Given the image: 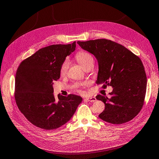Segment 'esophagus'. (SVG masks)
<instances>
[{"instance_id": "obj_1", "label": "esophagus", "mask_w": 159, "mask_h": 159, "mask_svg": "<svg viewBox=\"0 0 159 159\" xmlns=\"http://www.w3.org/2000/svg\"><path fill=\"white\" fill-rule=\"evenodd\" d=\"M84 100L88 101V102H94L96 101V98L95 97H91V98H86L84 99Z\"/></svg>"}]
</instances>
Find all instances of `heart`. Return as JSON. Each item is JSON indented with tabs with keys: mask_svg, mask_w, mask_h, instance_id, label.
<instances>
[{
	"mask_svg": "<svg viewBox=\"0 0 159 159\" xmlns=\"http://www.w3.org/2000/svg\"><path fill=\"white\" fill-rule=\"evenodd\" d=\"M75 58L76 61L79 62V64L82 66L83 68H85L88 65H89L91 64H93L94 62L93 57L91 55V54L84 51H81L77 53L75 56ZM68 66H69V62L68 60H65L63 61L60 68V73L61 75H65L68 70Z\"/></svg>",
	"mask_w": 159,
	"mask_h": 159,
	"instance_id": "obj_1",
	"label": "heart"
}]
</instances>
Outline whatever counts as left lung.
I'll return each instance as SVG.
<instances>
[{
  "mask_svg": "<svg viewBox=\"0 0 159 159\" xmlns=\"http://www.w3.org/2000/svg\"><path fill=\"white\" fill-rule=\"evenodd\" d=\"M77 43L93 54L98 62L97 84L113 87L110 96L98 95L105 110L99 117L107 123L119 125L132 120L141 110L144 101L147 78L139 57L126 47L107 39Z\"/></svg>",
  "mask_w": 159,
  "mask_h": 159,
  "instance_id": "left-lung-1",
  "label": "left lung"
}]
</instances>
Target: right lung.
Returning a JSON list of instances; mask_svg holds the SVG:
<instances>
[{
	"label": "right lung",
	"mask_w": 159,
	"mask_h": 159,
	"mask_svg": "<svg viewBox=\"0 0 159 159\" xmlns=\"http://www.w3.org/2000/svg\"><path fill=\"white\" fill-rule=\"evenodd\" d=\"M76 48V42L42 48L20 64L16 75L15 99L18 108L35 126L45 130L61 127L70 120L83 101L70 94L57 98L53 84L60 77V68Z\"/></svg>",
	"instance_id": "1"
}]
</instances>
